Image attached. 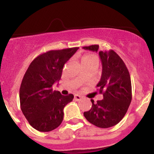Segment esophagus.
Masks as SVG:
<instances>
[{
    "label": "esophagus",
    "instance_id": "34e87169",
    "mask_svg": "<svg viewBox=\"0 0 154 154\" xmlns=\"http://www.w3.org/2000/svg\"><path fill=\"white\" fill-rule=\"evenodd\" d=\"M75 98L77 100H81V98H82V96L78 95V94H75Z\"/></svg>",
    "mask_w": 154,
    "mask_h": 154
}]
</instances>
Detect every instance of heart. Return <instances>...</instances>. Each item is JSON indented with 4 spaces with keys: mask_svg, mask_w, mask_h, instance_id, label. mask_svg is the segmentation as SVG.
I'll return each instance as SVG.
<instances>
[{
    "mask_svg": "<svg viewBox=\"0 0 154 154\" xmlns=\"http://www.w3.org/2000/svg\"><path fill=\"white\" fill-rule=\"evenodd\" d=\"M88 56H91V55H87V56H83V57L82 58V59H85V58H86V57H88Z\"/></svg>",
    "mask_w": 154,
    "mask_h": 154,
    "instance_id": "b5f03b06",
    "label": "heart"
}]
</instances>
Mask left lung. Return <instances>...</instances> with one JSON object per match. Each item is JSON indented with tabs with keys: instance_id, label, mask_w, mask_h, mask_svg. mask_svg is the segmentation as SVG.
Segmentation results:
<instances>
[{
	"instance_id": "8db88e82",
	"label": "left lung",
	"mask_w": 154,
	"mask_h": 154,
	"mask_svg": "<svg viewBox=\"0 0 154 154\" xmlns=\"http://www.w3.org/2000/svg\"><path fill=\"white\" fill-rule=\"evenodd\" d=\"M83 48L98 52L102 63V75L97 85L103 99H91V110L84 116L89 122L100 128L117 125L123 119L132 100L130 75L123 60L113 50L99 51V45H92Z\"/></svg>"
}]
</instances>
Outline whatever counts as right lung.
Masks as SVG:
<instances>
[{"label": "right lung", "instance_id": "1", "mask_svg": "<svg viewBox=\"0 0 154 154\" xmlns=\"http://www.w3.org/2000/svg\"><path fill=\"white\" fill-rule=\"evenodd\" d=\"M78 48L52 50L39 55L24 74L19 90L20 107L35 130L49 132L62 122L63 108L73 100L74 95H63L53 91L52 87L61 79L65 63Z\"/></svg>", "mask_w": 154, "mask_h": 154}]
</instances>
